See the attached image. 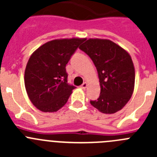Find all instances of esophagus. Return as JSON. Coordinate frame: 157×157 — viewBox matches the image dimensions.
I'll return each mask as SVG.
<instances>
[{"label":"esophagus","instance_id":"34e87169","mask_svg":"<svg viewBox=\"0 0 157 157\" xmlns=\"http://www.w3.org/2000/svg\"><path fill=\"white\" fill-rule=\"evenodd\" d=\"M86 87H87V83L86 82H84L82 84V85L81 86V88L82 89H84V90H85V89L86 88Z\"/></svg>","mask_w":157,"mask_h":157}]
</instances>
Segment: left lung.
Wrapping results in <instances>:
<instances>
[{
    "instance_id": "8db88e82",
    "label": "left lung",
    "mask_w": 157,
    "mask_h": 157,
    "mask_svg": "<svg viewBox=\"0 0 157 157\" xmlns=\"http://www.w3.org/2000/svg\"><path fill=\"white\" fill-rule=\"evenodd\" d=\"M94 62L99 78L101 94L90 104L105 114L121 110L132 96L135 71L131 56L109 39L90 38L79 47Z\"/></svg>"
}]
</instances>
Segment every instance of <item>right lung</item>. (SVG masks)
Returning a JSON list of instances; mask_svg holds the SVG:
<instances>
[{
    "instance_id": "obj_1",
    "label": "right lung",
    "mask_w": 157,
    "mask_h": 157,
    "mask_svg": "<svg viewBox=\"0 0 157 157\" xmlns=\"http://www.w3.org/2000/svg\"><path fill=\"white\" fill-rule=\"evenodd\" d=\"M84 38L55 39L31 54L24 74L25 88L32 104L43 112H55L68 100L74 86L67 84L66 64Z\"/></svg>"
}]
</instances>
